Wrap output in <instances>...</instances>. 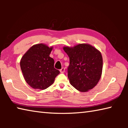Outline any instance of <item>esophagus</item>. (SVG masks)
Wrapping results in <instances>:
<instances>
[{
    "instance_id": "34e87169",
    "label": "esophagus",
    "mask_w": 128,
    "mask_h": 128,
    "mask_svg": "<svg viewBox=\"0 0 128 128\" xmlns=\"http://www.w3.org/2000/svg\"><path fill=\"white\" fill-rule=\"evenodd\" d=\"M60 73H64V72H65V68H62L60 70Z\"/></svg>"
}]
</instances>
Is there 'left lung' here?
Here are the masks:
<instances>
[{"mask_svg":"<svg viewBox=\"0 0 128 128\" xmlns=\"http://www.w3.org/2000/svg\"><path fill=\"white\" fill-rule=\"evenodd\" d=\"M63 50L70 60L68 77L71 85L81 92L94 88L102 73L103 59L100 52L86 43L73 47H64Z\"/></svg>","mask_w":128,"mask_h":128,"instance_id":"left-lung-1","label":"left lung"}]
</instances>
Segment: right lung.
Instances as JSON below:
<instances>
[{
	"label": "right lung",
	"instance_id": "right-lung-1",
	"mask_svg": "<svg viewBox=\"0 0 128 128\" xmlns=\"http://www.w3.org/2000/svg\"><path fill=\"white\" fill-rule=\"evenodd\" d=\"M53 47L40 43L33 45L21 58L20 67L25 81L35 89H46L55 81L60 72L54 68L50 57Z\"/></svg>",
	"mask_w": 128,
	"mask_h": 128
}]
</instances>
